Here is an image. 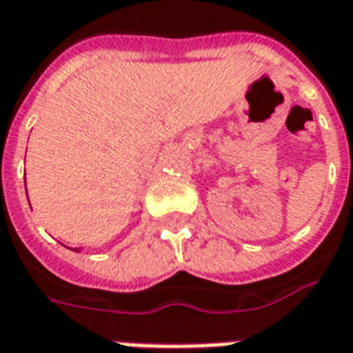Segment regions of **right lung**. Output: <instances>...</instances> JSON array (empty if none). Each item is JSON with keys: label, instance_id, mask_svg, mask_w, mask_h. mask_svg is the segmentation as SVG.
<instances>
[{"label": "right lung", "instance_id": "obj_1", "mask_svg": "<svg viewBox=\"0 0 353 353\" xmlns=\"http://www.w3.org/2000/svg\"><path fill=\"white\" fill-rule=\"evenodd\" d=\"M25 188H27V185H25Z\"/></svg>", "mask_w": 353, "mask_h": 353}]
</instances>
